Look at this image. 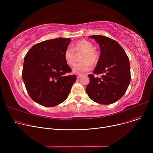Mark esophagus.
Returning <instances> with one entry per match:
<instances>
[{"label":"esophagus","instance_id":"1","mask_svg":"<svg viewBox=\"0 0 153 153\" xmlns=\"http://www.w3.org/2000/svg\"><path fill=\"white\" fill-rule=\"evenodd\" d=\"M81 76H82V74H77V79H79Z\"/></svg>","mask_w":153,"mask_h":153}]
</instances>
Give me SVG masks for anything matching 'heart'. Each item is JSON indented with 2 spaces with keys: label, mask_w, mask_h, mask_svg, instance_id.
Returning <instances> with one entry per match:
<instances>
[{
  "label": "heart",
  "mask_w": 153,
  "mask_h": 153,
  "mask_svg": "<svg viewBox=\"0 0 153 153\" xmlns=\"http://www.w3.org/2000/svg\"><path fill=\"white\" fill-rule=\"evenodd\" d=\"M84 52L81 60L82 61L72 68L75 74H82L92 69V64H95L98 61V55L94 50L92 44L85 39H82L76 43L74 48L68 46L64 53V59L70 66H74L76 63V52Z\"/></svg>",
  "instance_id": "obj_1"
}]
</instances>
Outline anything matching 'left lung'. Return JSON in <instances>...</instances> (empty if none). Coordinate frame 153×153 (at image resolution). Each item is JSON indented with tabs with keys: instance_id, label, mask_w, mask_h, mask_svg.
Masks as SVG:
<instances>
[{
	"instance_id": "1",
	"label": "left lung",
	"mask_w": 153,
	"mask_h": 153,
	"mask_svg": "<svg viewBox=\"0 0 153 153\" xmlns=\"http://www.w3.org/2000/svg\"><path fill=\"white\" fill-rule=\"evenodd\" d=\"M100 46V54L94 74H102L101 78L89 74L90 82L86 92L93 101L109 105L121 99L131 80L129 58L123 48L114 39L102 35H92Z\"/></svg>"
}]
</instances>
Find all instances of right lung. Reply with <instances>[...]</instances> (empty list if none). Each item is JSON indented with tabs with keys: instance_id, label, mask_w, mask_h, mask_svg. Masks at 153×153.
Masks as SVG:
<instances>
[{
	"instance_id": "right-lung-1",
	"label": "right lung",
	"mask_w": 153,
	"mask_h": 153,
	"mask_svg": "<svg viewBox=\"0 0 153 153\" xmlns=\"http://www.w3.org/2000/svg\"><path fill=\"white\" fill-rule=\"evenodd\" d=\"M71 38H58L35 45L24 58L22 79L31 99L52 107L65 100L76 81L64 57Z\"/></svg>"
}]
</instances>
